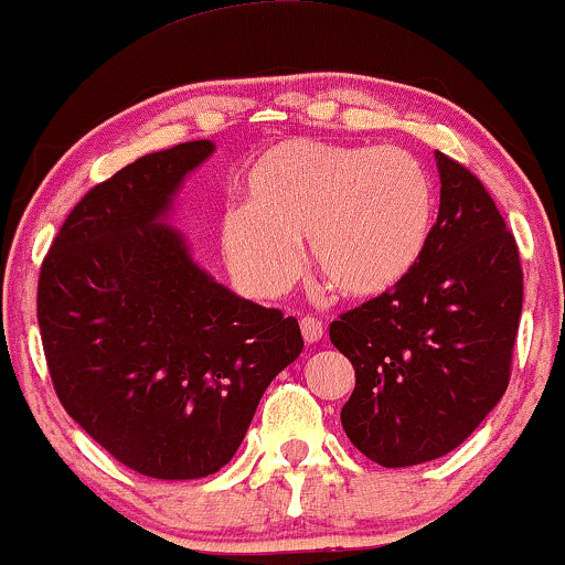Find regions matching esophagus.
Returning a JSON list of instances; mask_svg holds the SVG:
<instances>
[{"label": "esophagus", "instance_id": "esophagus-1", "mask_svg": "<svg viewBox=\"0 0 565 565\" xmlns=\"http://www.w3.org/2000/svg\"><path fill=\"white\" fill-rule=\"evenodd\" d=\"M300 329H302L305 342H310V345H313V342H319L323 337V323L319 319H313V316H305V319L300 321Z\"/></svg>", "mask_w": 565, "mask_h": 565}]
</instances>
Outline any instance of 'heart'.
Wrapping results in <instances>:
<instances>
[{
    "label": "heart",
    "mask_w": 565,
    "mask_h": 565,
    "mask_svg": "<svg viewBox=\"0 0 565 565\" xmlns=\"http://www.w3.org/2000/svg\"><path fill=\"white\" fill-rule=\"evenodd\" d=\"M244 201L220 220V242L233 276L260 297L289 289L302 242L340 297L387 295L419 263L436 217L430 174L398 146L276 142L246 170Z\"/></svg>",
    "instance_id": "heart-1"
}]
</instances>
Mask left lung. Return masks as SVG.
Returning a JSON list of instances; mask_svg holds the SVG:
<instances>
[{"label":"left lung","mask_w":565,"mask_h":565,"mask_svg":"<svg viewBox=\"0 0 565 565\" xmlns=\"http://www.w3.org/2000/svg\"><path fill=\"white\" fill-rule=\"evenodd\" d=\"M436 167L438 220L419 263L329 327L355 369L342 430L382 468L444 457L483 423L508 391L521 321V257L494 199L440 151Z\"/></svg>","instance_id":"1"}]
</instances>
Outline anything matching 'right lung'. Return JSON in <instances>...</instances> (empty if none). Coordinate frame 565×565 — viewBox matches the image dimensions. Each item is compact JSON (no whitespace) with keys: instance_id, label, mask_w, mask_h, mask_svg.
<instances>
[{"instance_id":"add662e5","label":"right lung","mask_w":565,"mask_h":565,"mask_svg":"<svg viewBox=\"0 0 565 565\" xmlns=\"http://www.w3.org/2000/svg\"><path fill=\"white\" fill-rule=\"evenodd\" d=\"M212 140L146 153L71 210L39 274L36 316L61 404L129 470L191 481L231 462L300 323L193 260L174 199Z\"/></svg>"}]
</instances>
